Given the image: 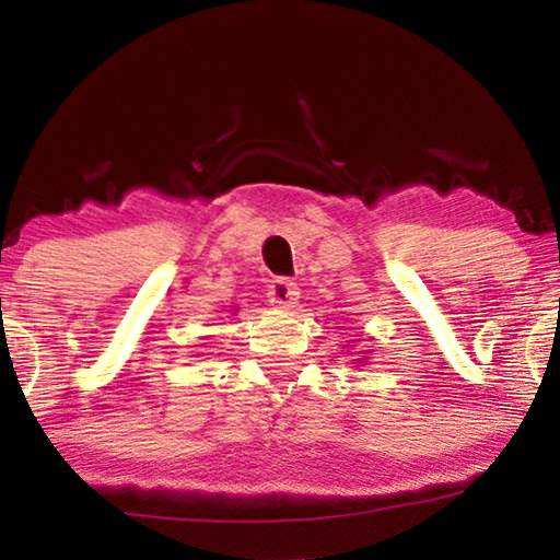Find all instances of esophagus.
I'll return each mask as SVG.
<instances>
[{
    "label": "esophagus",
    "mask_w": 560,
    "mask_h": 560,
    "mask_svg": "<svg viewBox=\"0 0 560 560\" xmlns=\"http://www.w3.org/2000/svg\"><path fill=\"white\" fill-rule=\"evenodd\" d=\"M267 293L273 306H281V308H291L293 303L299 301V287L291 279H273L269 283Z\"/></svg>",
    "instance_id": "34e87169"
}]
</instances>
